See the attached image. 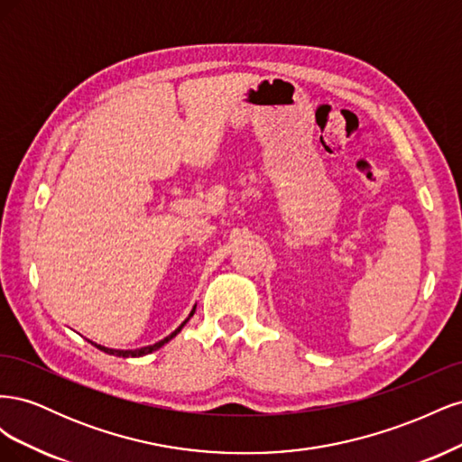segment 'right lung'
<instances>
[{
    "label": "right lung",
    "mask_w": 462,
    "mask_h": 462,
    "mask_svg": "<svg viewBox=\"0 0 462 462\" xmlns=\"http://www.w3.org/2000/svg\"><path fill=\"white\" fill-rule=\"evenodd\" d=\"M194 314V310L190 312V316ZM187 321H189V318L183 321V324H180L171 335H167V337L165 339H162V341H158L156 345H150V346H143V348H134V351H116V348H106V346H102V345H96L97 348H100V351H104V353H107V355H114V356H123V358H127V356H143V355H148V353H152V351H158V348L160 346H163L167 341H171L173 337H175V335L180 331V329H183V326L187 324Z\"/></svg>",
    "instance_id": "add662e5"
}]
</instances>
